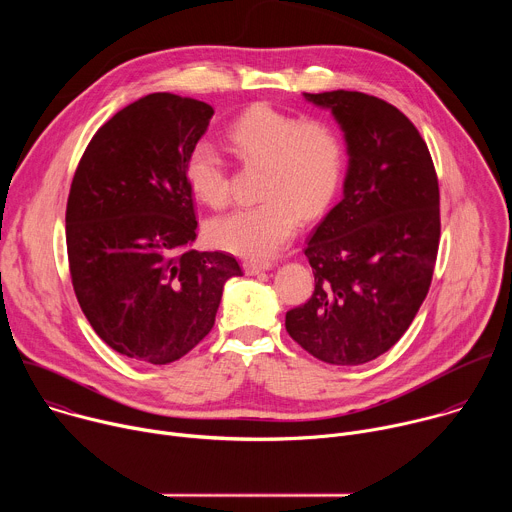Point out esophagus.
<instances>
[{
	"instance_id": "obj_1",
	"label": "esophagus",
	"mask_w": 512,
	"mask_h": 512,
	"mask_svg": "<svg viewBox=\"0 0 512 512\" xmlns=\"http://www.w3.org/2000/svg\"><path fill=\"white\" fill-rule=\"evenodd\" d=\"M271 267H273L271 261H245V263H243V269H245L247 275H257V273L267 271V269H271Z\"/></svg>"
}]
</instances>
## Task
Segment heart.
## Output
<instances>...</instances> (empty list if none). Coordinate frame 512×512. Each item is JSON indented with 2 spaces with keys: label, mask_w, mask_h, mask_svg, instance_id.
<instances>
[{
  "label": "heart",
  "mask_w": 512,
  "mask_h": 512,
  "mask_svg": "<svg viewBox=\"0 0 512 512\" xmlns=\"http://www.w3.org/2000/svg\"><path fill=\"white\" fill-rule=\"evenodd\" d=\"M229 141L243 162L265 164L263 202L239 208L208 225L214 247L263 259L281 251L300 227V212L316 216L332 202L346 162L340 133L320 121L267 105L247 109L229 127ZM186 184L202 204L229 200V172L210 141H198L186 158Z\"/></svg>",
  "instance_id": "obj_1"
}]
</instances>
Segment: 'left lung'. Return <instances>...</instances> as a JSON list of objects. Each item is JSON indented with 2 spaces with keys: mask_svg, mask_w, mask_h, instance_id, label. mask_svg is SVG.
Wrapping results in <instances>:
<instances>
[{
  "mask_svg": "<svg viewBox=\"0 0 512 512\" xmlns=\"http://www.w3.org/2000/svg\"><path fill=\"white\" fill-rule=\"evenodd\" d=\"M328 107L348 145L342 200L304 249L312 298L285 330L314 358L356 367L407 332L440 247V186L417 127L391 103L358 91L304 93Z\"/></svg>",
  "mask_w": 512,
  "mask_h": 512,
  "instance_id": "obj_1",
  "label": "left lung"
}]
</instances>
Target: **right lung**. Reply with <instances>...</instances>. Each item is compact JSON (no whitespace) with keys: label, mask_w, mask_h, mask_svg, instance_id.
<instances>
[{"label":"right lung","mask_w":512,"mask_h":512,"mask_svg":"<svg viewBox=\"0 0 512 512\" xmlns=\"http://www.w3.org/2000/svg\"><path fill=\"white\" fill-rule=\"evenodd\" d=\"M208 103L152 93L97 129L72 178L66 251L79 306L115 352L168 364L214 326L225 281L241 275L225 251H194L186 158L204 135Z\"/></svg>","instance_id":"right-lung-1"}]
</instances>
